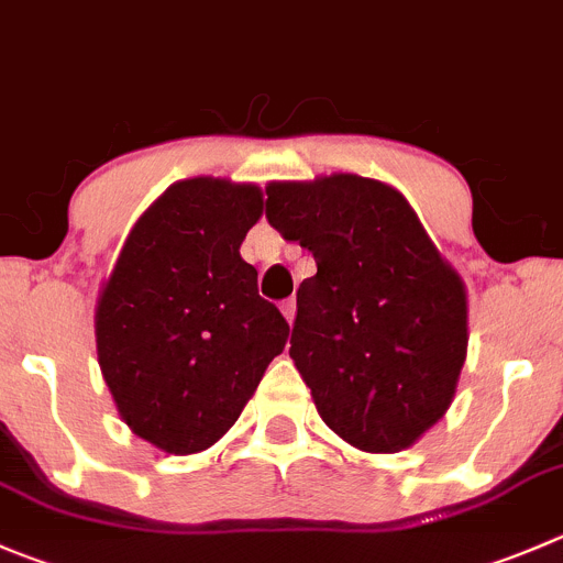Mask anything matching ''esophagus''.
<instances>
[{
    "mask_svg": "<svg viewBox=\"0 0 563 563\" xmlns=\"http://www.w3.org/2000/svg\"><path fill=\"white\" fill-rule=\"evenodd\" d=\"M282 312H285L287 323L292 325V320H296V301H292V298H287V301L282 303Z\"/></svg>",
    "mask_w": 563,
    "mask_h": 563,
    "instance_id": "obj_1",
    "label": "esophagus"
}]
</instances>
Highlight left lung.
<instances>
[{"instance_id":"8db88e82","label":"left lung","mask_w":563,"mask_h":563,"mask_svg":"<svg viewBox=\"0 0 563 563\" xmlns=\"http://www.w3.org/2000/svg\"><path fill=\"white\" fill-rule=\"evenodd\" d=\"M267 221L312 251L290 356L325 426L365 453L406 451L451 409L467 287L404 192L356 174L271 181Z\"/></svg>"}]
</instances>
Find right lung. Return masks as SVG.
Masks as SVG:
<instances>
[{
    "mask_svg": "<svg viewBox=\"0 0 563 563\" xmlns=\"http://www.w3.org/2000/svg\"><path fill=\"white\" fill-rule=\"evenodd\" d=\"M251 181H174L137 218L96 301V353L121 420L174 456L238 422L290 325L240 256L262 218Z\"/></svg>",
    "mask_w": 563,
    "mask_h": 563,
    "instance_id": "1",
    "label": "right lung"
}]
</instances>
